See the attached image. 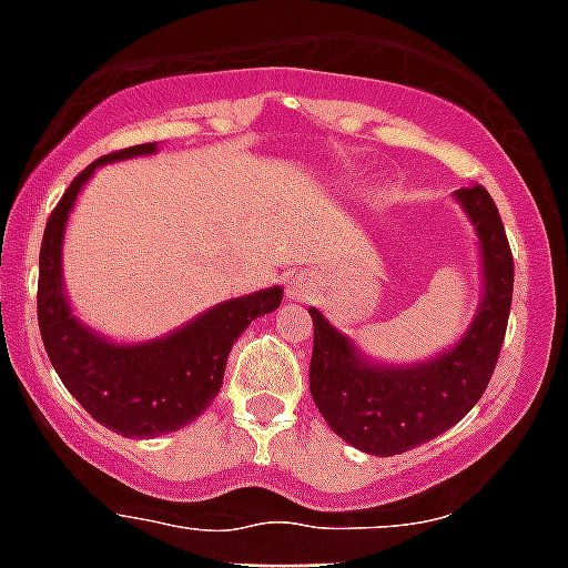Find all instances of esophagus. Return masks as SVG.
I'll list each match as a JSON object with an SVG mask.
<instances>
[{
	"instance_id": "1",
	"label": "esophagus",
	"mask_w": 568,
	"mask_h": 568,
	"mask_svg": "<svg viewBox=\"0 0 568 568\" xmlns=\"http://www.w3.org/2000/svg\"><path fill=\"white\" fill-rule=\"evenodd\" d=\"M285 294H288V300H294V303H306V300L314 294L312 276H294Z\"/></svg>"
}]
</instances>
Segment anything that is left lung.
Wrapping results in <instances>:
<instances>
[{"instance_id": "obj_1", "label": "left lung", "mask_w": 568, "mask_h": 568, "mask_svg": "<svg viewBox=\"0 0 568 568\" xmlns=\"http://www.w3.org/2000/svg\"><path fill=\"white\" fill-rule=\"evenodd\" d=\"M483 254V303L462 341L422 364H375L317 308L308 389L343 442L373 456L413 450L468 416L488 387L505 341L514 294V256L488 190H456Z\"/></svg>"}]
</instances>
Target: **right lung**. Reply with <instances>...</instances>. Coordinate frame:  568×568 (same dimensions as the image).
I'll return each mask as SVG.
<instances>
[{"label": "right lung", "mask_w": 568, "mask_h": 568, "mask_svg": "<svg viewBox=\"0 0 568 568\" xmlns=\"http://www.w3.org/2000/svg\"><path fill=\"white\" fill-rule=\"evenodd\" d=\"M152 152L155 144H138L85 166L49 216L40 247L37 317L51 366L94 422L126 438L173 433L202 416L222 389L236 337L283 300V288L271 285L225 300L187 326L146 343H112L71 314L63 292V233L78 193L98 166Z\"/></svg>", "instance_id": "1"}]
</instances>
